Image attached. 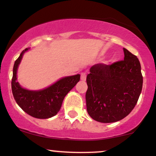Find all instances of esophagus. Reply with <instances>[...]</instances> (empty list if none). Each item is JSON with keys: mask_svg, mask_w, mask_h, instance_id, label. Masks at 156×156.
Listing matches in <instances>:
<instances>
[{"mask_svg": "<svg viewBox=\"0 0 156 156\" xmlns=\"http://www.w3.org/2000/svg\"><path fill=\"white\" fill-rule=\"evenodd\" d=\"M86 78H87L86 73L85 72H82V73L81 74V80H82V81H85Z\"/></svg>", "mask_w": 156, "mask_h": 156, "instance_id": "esophagus-1", "label": "esophagus"}]
</instances>
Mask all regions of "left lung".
<instances>
[{
    "label": "left lung",
    "mask_w": 156,
    "mask_h": 156,
    "mask_svg": "<svg viewBox=\"0 0 156 156\" xmlns=\"http://www.w3.org/2000/svg\"><path fill=\"white\" fill-rule=\"evenodd\" d=\"M124 60L110 65L97 64L87 76L86 105L88 114L100 122L122 120L137 104L143 87L140 62L123 48Z\"/></svg>",
    "instance_id": "8db88e82"
}]
</instances>
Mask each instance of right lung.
Instances as JSON below:
<instances>
[{
	"label": "right lung",
	"mask_w": 156,
	"mask_h": 156,
	"mask_svg": "<svg viewBox=\"0 0 156 156\" xmlns=\"http://www.w3.org/2000/svg\"><path fill=\"white\" fill-rule=\"evenodd\" d=\"M26 48L16 60L11 81L12 93L16 103L28 115L38 119H47L57 114L68 92L80 80V74L62 78L48 87L32 91L21 87L17 82V70Z\"/></svg>",
	"instance_id": "1"
}]
</instances>
